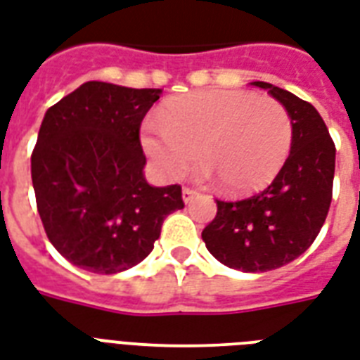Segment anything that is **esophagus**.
I'll list each match as a JSON object with an SVG mask.
<instances>
[{"mask_svg":"<svg viewBox=\"0 0 360 360\" xmlns=\"http://www.w3.org/2000/svg\"><path fill=\"white\" fill-rule=\"evenodd\" d=\"M196 194H198V191H194L191 186H185V188H183V200H185V204H188Z\"/></svg>","mask_w":360,"mask_h":360,"instance_id":"obj_1","label":"esophagus"}]
</instances>
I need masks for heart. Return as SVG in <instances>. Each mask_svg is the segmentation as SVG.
Masks as SVG:
<instances>
[{
  "instance_id": "b5f03b06",
  "label": "heart",
  "mask_w": 360,
  "mask_h": 360,
  "mask_svg": "<svg viewBox=\"0 0 360 360\" xmlns=\"http://www.w3.org/2000/svg\"><path fill=\"white\" fill-rule=\"evenodd\" d=\"M295 126L278 100L249 90H202L172 98L160 124L147 120L141 143L168 179H179L196 156L224 191L249 194L276 179L289 158Z\"/></svg>"
}]
</instances>
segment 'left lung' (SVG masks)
Here are the masks:
<instances>
[{
    "mask_svg": "<svg viewBox=\"0 0 360 360\" xmlns=\"http://www.w3.org/2000/svg\"><path fill=\"white\" fill-rule=\"evenodd\" d=\"M253 84L289 109L292 149L266 188L247 198L217 200V215L202 240L229 268L270 271L300 257L319 234L333 200L336 147L311 103L270 82Z\"/></svg>",
    "mask_w": 360,
    "mask_h": 360,
    "instance_id": "1",
    "label": "left lung"
}]
</instances>
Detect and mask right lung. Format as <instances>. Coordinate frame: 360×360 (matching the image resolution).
<instances>
[{
  "mask_svg": "<svg viewBox=\"0 0 360 360\" xmlns=\"http://www.w3.org/2000/svg\"><path fill=\"white\" fill-rule=\"evenodd\" d=\"M160 89L89 81L49 107L32 153L46 238L64 259L117 274L153 251L164 219L185 207L181 185L150 186L139 128Z\"/></svg>",
  "mask_w": 360,
  "mask_h": 360,
  "instance_id": "1",
  "label": "right lung"
}]
</instances>
